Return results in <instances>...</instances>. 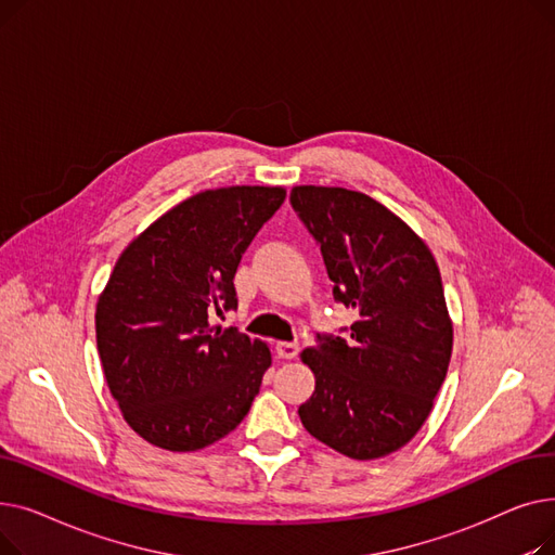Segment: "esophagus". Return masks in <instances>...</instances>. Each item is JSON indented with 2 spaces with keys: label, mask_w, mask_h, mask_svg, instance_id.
I'll list each match as a JSON object with an SVG mask.
<instances>
[{
  "label": "esophagus",
  "mask_w": 555,
  "mask_h": 555,
  "mask_svg": "<svg viewBox=\"0 0 555 555\" xmlns=\"http://www.w3.org/2000/svg\"><path fill=\"white\" fill-rule=\"evenodd\" d=\"M297 353H299V344H295V341H279L276 344V356L281 360H295Z\"/></svg>",
  "instance_id": "34e87169"
}]
</instances>
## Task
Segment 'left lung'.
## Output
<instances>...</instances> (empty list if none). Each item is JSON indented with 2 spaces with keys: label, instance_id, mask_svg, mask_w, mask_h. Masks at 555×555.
Listing matches in <instances>:
<instances>
[{
  "label": "left lung",
  "instance_id": "left-lung-1",
  "mask_svg": "<svg viewBox=\"0 0 555 555\" xmlns=\"http://www.w3.org/2000/svg\"><path fill=\"white\" fill-rule=\"evenodd\" d=\"M289 199L322 245L335 299L360 314L351 337H319L301 353L314 373L301 423L344 456H387L414 439L448 373L454 328L439 266L366 193L304 184Z\"/></svg>",
  "mask_w": 555,
  "mask_h": 555
}]
</instances>
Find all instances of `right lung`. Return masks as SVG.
I'll return each mask as SVG.
<instances>
[{
    "label": "right lung",
    "mask_w": 555,
    "mask_h": 555,
    "mask_svg": "<svg viewBox=\"0 0 555 555\" xmlns=\"http://www.w3.org/2000/svg\"><path fill=\"white\" fill-rule=\"evenodd\" d=\"M283 186L209 189L175 204L116 258L96 301V346L126 423L155 448L195 452L247 416L270 346L209 314L236 308L238 262Z\"/></svg>",
    "instance_id": "obj_1"
}]
</instances>
